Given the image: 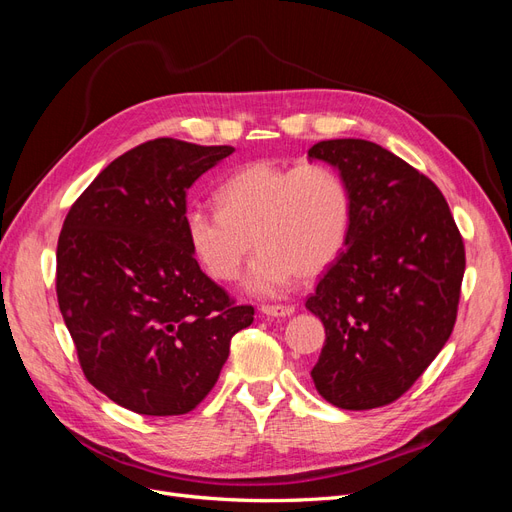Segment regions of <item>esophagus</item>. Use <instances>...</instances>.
I'll return each instance as SVG.
<instances>
[{
	"mask_svg": "<svg viewBox=\"0 0 512 512\" xmlns=\"http://www.w3.org/2000/svg\"><path fill=\"white\" fill-rule=\"evenodd\" d=\"M260 312L267 316H273V318H286V316L294 314V307L292 305H262Z\"/></svg>",
	"mask_w": 512,
	"mask_h": 512,
	"instance_id": "obj_1",
	"label": "esophagus"
}]
</instances>
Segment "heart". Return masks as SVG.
Wrapping results in <instances>:
<instances>
[{
  "instance_id": "obj_1",
  "label": "heart",
  "mask_w": 512,
  "mask_h": 512,
  "mask_svg": "<svg viewBox=\"0 0 512 512\" xmlns=\"http://www.w3.org/2000/svg\"><path fill=\"white\" fill-rule=\"evenodd\" d=\"M215 198L220 209L194 207L185 215L192 250L215 280H235L254 239L262 252L245 288L262 297L284 292L294 277L316 280L344 250L352 200L331 166L252 162L232 173Z\"/></svg>"
}]
</instances>
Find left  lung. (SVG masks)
I'll return each instance as SVG.
<instances>
[{
  "label": "left lung",
  "instance_id": "1",
  "mask_svg": "<svg viewBox=\"0 0 512 512\" xmlns=\"http://www.w3.org/2000/svg\"><path fill=\"white\" fill-rule=\"evenodd\" d=\"M307 158L335 166L352 200L346 250L305 303L327 333L312 380L342 410L393 404L453 333L463 239L436 183L389 149L335 138Z\"/></svg>",
  "mask_w": 512,
  "mask_h": 512
}]
</instances>
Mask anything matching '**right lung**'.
I'll return each mask as SVG.
<instances>
[{"mask_svg": "<svg viewBox=\"0 0 512 512\" xmlns=\"http://www.w3.org/2000/svg\"><path fill=\"white\" fill-rule=\"evenodd\" d=\"M156 138L123 153L70 207L57 301L85 378L121 408L188 414L254 322L200 271L185 230L190 185L230 153Z\"/></svg>", "mask_w": 512, "mask_h": 512, "instance_id": "right-lung-1", "label": "right lung"}]
</instances>
